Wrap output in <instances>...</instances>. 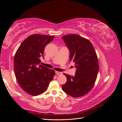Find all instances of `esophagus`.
Wrapping results in <instances>:
<instances>
[{"label":"esophagus","instance_id":"1","mask_svg":"<svg viewBox=\"0 0 122 122\" xmlns=\"http://www.w3.org/2000/svg\"><path fill=\"white\" fill-rule=\"evenodd\" d=\"M55 74H56L57 75H61L62 74V73L58 71H55Z\"/></svg>","mask_w":122,"mask_h":122}]
</instances>
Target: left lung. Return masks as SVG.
Returning <instances> with one entry per match:
<instances>
[{"mask_svg":"<svg viewBox=\"0 0 122 122\" xmlns=\"http://www.w3.org/2000/svg\"><path fill=\"white\" fill-rule=\"evenodd\" d=\"M70 51V61L75 63V76L64 75L67 82L62 89L71 96H83L93 88L99 71V63L94 48L89 40L78 35L62 36Z\"/></svg>","mask_w":122,"mask_h":122,"instance_id":"8db88e82","label":"left lung"}]
</instances>
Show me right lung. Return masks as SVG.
I'll use <instances>...</instances> for the list:
<instances>
[{
  "mask_svg": "<svg viewBox=\"0 0 122 122\" xmlns=\"http://www.w3.org/2000/svg\"><path fill=\"white\" fill-rule=\"evenodd\" d=\"M54 36L32 35L21 43L15 55L14 71L19 86L28 94L37 96L45 92L55 71L42 66L45 47Z\"/></svg>",
  "mask_w": 122,
  "mask_h": 122,
  "instance_id": "add662e5",
  "label": "right lung"
}]
</instances>
